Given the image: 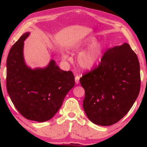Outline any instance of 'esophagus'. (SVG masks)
Masks as SVG:
<instances>
[{
    "label": "esophagus",
    "instance_id": "esophagus-1",
    "mask_svg": "<svg viewBox=\"0 0 147 147\" xmlns=\"http://www.w3.org/2000/svg\"><path fill=\"white\" fill-rule=\"evenodd\" d=\"M80 82V76H76L75 77V83L76 84H78Z\"/></svg>",
    "mask_w": 147,
    "mask_h": 147
}]
</instances>
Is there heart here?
I'll list each match as a JSON object with an SVG mask.
<instances>
[{"mask_svg":"<svg viewBox=\"0 0 147 147\" xmlns=\"http://www.w3.org/2000/svg\"><path fill=\"white\" fill-rule=\"evenodd\" d=\"M96 39L94 36L86 37L75 44L72 45L70 50L72 51L80 52L77 57V63L83 70H90L95 66L100 60L103 53V47L100 42H96ZM63 58L69 60L70 57L67 54L63 55Z\"/></svg>","mask_w":147,"mask_h":147,"instance_id":"b5f03b06","label":"heart"}]
</instances>
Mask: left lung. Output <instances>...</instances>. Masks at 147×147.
Instances as JSON below:
<instances>
[{
	"mask_svg": "<svg viewBox=\"0 0 147 147\" xmlns=\"http://www.w3.org/2000/svg\"><path fill=\"white\" fill-rule=\"evenodd\" d=\"M140 82L138 59L128 43L107 50L98 66L80 78L87 117L100 126L116 123L132 107Z\"/></svg>",
	"mask_w": 147,
	"mask_h": 147,
	"instance_id": "left-lung-1",
	"label": "left lung"
}]
</instances>
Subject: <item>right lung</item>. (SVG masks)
I'll list each match as a JSON object with an SVG mask.
<instances>
[{"mask_svg": "<svg viewBox=\"0 0 147 147\" xmlns=\"http://www.w3.org/2000/svg\"><path fill=\"white\" fill-rule=\"evenodd\" d=\"M26 32L12 45L7 59L6 85L11 101L27 119L49 121L54 116L65 96L74 86L71 71L61 70L51 59L46 67L32 69L23 55Z\"/></svg>", "mask_w": 147, "mask_h": 147, "instance_id": "right-lung-1", "label": "right lung"}]
</instances>
